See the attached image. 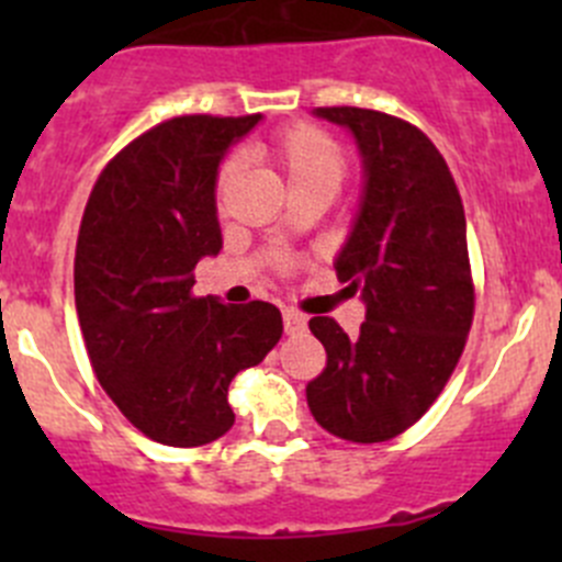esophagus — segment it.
<instances>
[{
	"mask_svg": "<svg viewBox=\"0 0 562 562\" xmlns=\"http://www.w3.org/2000/svg\"><path fill=\"white\" fill-rule=\"evenodd\" d=\"M282 323H285V334H302L307 328V317L299 310H282Z\"/></svg>",
	"mask_w": 562,
	"mask_h": 562,
	"instance_id": "1",
	"label": "esophagus"
}]
</instances>
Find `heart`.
Returning a JSON list of instances; mask_svg holds the SVG:
<instances>
[{
  "instance_id": "obj_1",
  "label": "heart",
  "mask_w": 562,
  "mask_h": 562,
  "mask_svg": "<svg viewBox=\"0 0 562 562\" xmlns=\"http://www.w3.org/2000/svg\"><path fill=\"white\" fill-rule=\"evenodd\" d=\"M266 155L285 176L291 195H299V192H328V195H334L339 181H342L345 168H348L342 146L326 130L310 122H296L277 130L266 144ZM236 173H239V160L225 157L217 168V179H214V198L217 201H223L225 190L236 179ZM280 263L288 269L291 260L282 258Z\"/></svg>"
}]
</instances>
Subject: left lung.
Wrapping results in <instances>:
<instances>
[{"label": "left lung", "instance_id": "obj_1", "mask_svg": "<svg viewBox=\"0 0 562 562\" xmlns=\"http://www.w3.org/2000/svg\"><path fill=\"white\" fill-rule=\"evenodd\" d=\"M315 113L345 124L364 157V201L337 277L361 291L367 321L359 337L334 317L310 321L326 367L307 383V405L326 432L383 443L432 407L473 326L462 198L438 146L416 124L353 105Z\"/></svg>", "mask_w": 562, "mask_h": 562}]
</instances>
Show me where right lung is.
<instances>
[{
    "mask_svg": "<svg viewBox=\"0 0 562 562\" xmlns=\"http://www.w3.org/2000/svg\"><path fill=\"white\" fill-rule=\"evenodd\" d=\"M190 113L155 124L108 160L83 209L76 310L100 386L146 438L195 449L234 427L228 386L280 342L274 304L195 296V266L223 234L214 179L258 124Z\"/></svg>",
    "mask_w": 562,
    "mask_h": 562,
    "instance_id": "obj_1",
    "label": "right lung"
}]
</instances>
